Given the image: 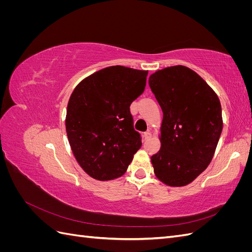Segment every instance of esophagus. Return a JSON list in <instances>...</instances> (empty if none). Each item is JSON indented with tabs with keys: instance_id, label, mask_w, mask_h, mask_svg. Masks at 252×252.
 Instances as JSON below:
<instances>
[{
	"instance_id": "34e87169",
	"label": "esophagus",
	"mask_w": 252,
	"mask_h": 252,
	"mask_svg": "<svg viewBox=\"0 0 252 252\" xmlns=\"http://www.w3.org/2000/svg\"><path fill=\"white\" fill-rule=\"evenodd\" d=\"M144 138H145V140L150 139V138H151V131L148 130V131H146V132H144Z\"/></svg>"
}]
</instances>
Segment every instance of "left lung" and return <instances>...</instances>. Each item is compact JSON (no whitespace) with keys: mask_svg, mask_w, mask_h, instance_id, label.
I'll list each match as a JSON object with an SVG mask.
<instances>
[{"mask_svg":"<svg viewBox=\"0 0 252 252\" xmlns=\"http://www.w3.org/2000/svg\"><path fill=\"white\" fill-rule=\"evenodd\" d=\"M149 87L163 110L161 149L151 157L157 178L185 186L207 168L222 133L218 95L199 74L178 65L149 77Z\"/></svg>","mask_w":252,"mask_h":252,"instance_id":"1","label":"left lung"}]
</instances>
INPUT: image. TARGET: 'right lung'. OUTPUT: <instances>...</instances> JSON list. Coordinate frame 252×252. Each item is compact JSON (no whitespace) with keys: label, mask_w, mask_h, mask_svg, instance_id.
I'll return each instance as SVG.
<instances>
[{"label":"right lung","mask_w":252,"mask_h":252,"mask_svg":"<svg viewBox=\"0 0 252 252\" xmlns=\"http://www.w3.org/2000/svg\"><path fill=\"white\" fill-rule=\"evenodd\" d=\"M148 71L104 68L74 88L67 106L66 131L78 163L91 178L121 177L142 146L130 105L146 86Z\"/></svg>","instance_id":"add662e5"}]
</instances>
